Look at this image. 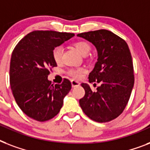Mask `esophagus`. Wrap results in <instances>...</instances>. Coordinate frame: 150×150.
Here are the masks:
<instances>
[{
  "label": "esophagus",
  "instance_id": "1",
  "mask_svg": "<svg viewBox=\"0 0 150 150\" xmlns=\"http://www.w3.org/2000/svg\"><path fill=\"white\" fill-rule=\"evenodd\" d=\"M80 85V83L76 80H71V86L72 87H75V86H79Z\"/></svg>",
  "mask_w": 150,
  "mask_h": 150
}]
</instances>
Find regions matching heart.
I'll return each instance as SVG.
<instances>
[{"instance_id":"obj_1","label":"heart","mask_w":150,"mask_h":150,"mask_svg":"<svg viewBox=\"0 0 150 150\" xmlns=\"http://www.w3.org/2000/svg\"><path fill=\"white\" fill-rule=\"evenodd\" d=\"M74 47L79 53L85 56L90 50V46L87 42L85 41H78L74 43ZM62 54H63V48L61 46L56 47L53 50V57L57 64H60L62 61ZM84 71L83 68H76V69H70L68 71V74L74 78H79Z\"/></svg>"}]
</instances>
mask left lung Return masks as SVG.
Here are the masks:
<instances>
[{
    "label": "left lung",
    "mask_w": 150,
    "mask_h": 150,
    "mask_svg": "<svg viewBox=\"0 0 150 150\" xmlns=\"http://www.w3.org/2000/svg\"><path fill=\"white\" fill-rule=\"evenodd\" d=\"M93 44L98 59L89 73V82L100 86L93 92L86 83H82L85 96L79 100L86 115L96 122L114 120L123 112L130 98L135 78L132 55L123 39L106 29L77 35Z\"/></svg>",
    "instance_id": "obj_1"
}]
</instances>
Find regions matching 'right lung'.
Returning <instances> with one entry per match:
<instances>
[{"label":"right lung","mask_w":150,"mask_h":150,"mask_svg":"<svg viewBox=\"0 0 150 150\" xmlns=\"http://www.w3.org/2000/svg\"><path fill=\"white\" fill-rule=\"evenodd\" d=\"M75 36L74 33L36 30L18 42L11 54L10 85L13 96L23 113L38 121H46L58 114L64 96L71 89L64 79L51 84L49 70L56 67L53 50Z\"/></svg>","instance_id":"add662e5"}]
</instances>
